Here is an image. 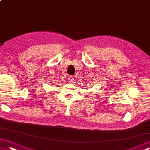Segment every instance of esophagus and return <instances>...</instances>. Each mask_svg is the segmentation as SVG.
<instances>
[{
	"instance_id": "esophagus-1",
	"label": "esophagus",
	"mask_w": 150,
	"mask_h": 150,
	"mask_svg": "<svg viewBox=\"0 0 150 150\" xmlns=\"http://www.w3.org/2000/svg\"><path fill=\"white\" fill-rule=\"evenodd\" d=\"M69 81H70V82H71V83H73V81H74V77H73V76H69Z\"/></svg>"
}]
</instances>
